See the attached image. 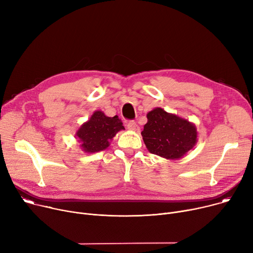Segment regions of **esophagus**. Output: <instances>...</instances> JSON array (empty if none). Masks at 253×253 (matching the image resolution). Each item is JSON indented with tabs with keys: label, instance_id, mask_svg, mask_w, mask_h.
Listing matches in <instances>:
<instances>
[{
	"label": "esophagus",
	"instance_id": "1",
	"mask_svg": "<svg viewBox=\"0 0 253 253\" xmlns=\"http://www.w3.org/2000/svg\"><path fill=\"white\" fill-rule=\"evenodd\" d=\"M126 126H127V128L130 129V130H137L139 128L137 123H135L134 121H128Z\"/></svg>",
	"mask_w": 253,
	"mask_h": 253
}]
</instances>
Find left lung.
Listing matches in <instances>:
<instances>
[{
	"label": "left lung",
	"mask_w": 253,
	"mask_h": 253,
	"mask_svg": "<svg viewBox=\"0 0 253 253\" xmlns=\"http://www.w3.org/2000/svg\"><path fill=\"white\" fill-rule=\"evenodd\" d=\"M142 131L150 153L167 159H179L197 143V128L188 121L155 108L147 114Z\"/></svg>",
	"instance_id": "obj_1"
}]
</instances>
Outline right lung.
Listing matches in <instances>:
<instances>
[{
	"label": "right lung",
	"mask_w": 253,
	"mask_h": 253,
	"mask_svg": "<svg viewBox=\"0 0 253 253\" xmlns=\"http://www.w3.org/2000/svg\"><path fill=\"white\" fill-rule=\"evenodd\" d=\"M121 129H125V126L118 115L108 118L102 111H95L77 131V137L82 142L81 147L85 152L94 153L106 149L109 141Z\"/></svg>",
	"instance_id": "1"
}]
</instances>
